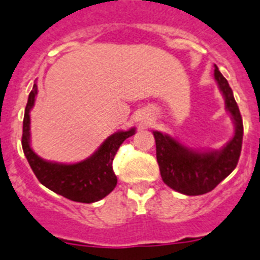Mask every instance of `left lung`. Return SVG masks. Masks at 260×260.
<instances>
[{"mask_svg": "<svg viewBox=\"0 0 260 260\" xmlns=\"http://www.w3.org/2000/svg\"><path fill=\"white\" fill-rule=\"evenodd\" d=\"M214 80L224 94L225 107L236 124L233 139L224 148L213 152H193L169 135L153 132L162 180L170 188L184 195L196 196L212 191L236 169L241 155L243 123L233 90L217 67L214 69Z\"/></svg>", "mask_w": 260, "mask_h": 260, "instance_id": "left-lung-1", "label": "left lung"}]
</instances>
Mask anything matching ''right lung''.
I'll return each mask as SVG.
<instances>
[{
    "instance_id": "right-lung-1",
    "label": "right lung",
    "mask_w": 260,
    "mask_h": 260,
    "mask_svg": "<svg viewBox=\"0 0 260 260\" xmlns=\"http://www.w3.org/2000/svg\"><path fill=\"white\" fill-rule=\"evenodd\" d=\"M36 94L38 86L34 83L24 110L22 148L38 180L51 191L73 202L94 203L107 196L117 183L112 169L115 154L124 140L135 135V128L111 135L91 157L78 164L64 165L44 161L30 146V111L35 103Z\"/></svg>"
}]
</instances>
